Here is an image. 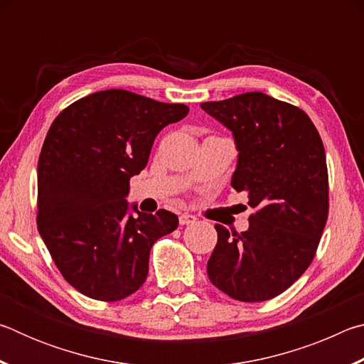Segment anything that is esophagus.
<instances>
[{
	"mask_svg": "<svg viewBox=\"0 0 364 364\" xmlns=\"http://www.w3.org/2000/svg\"><path fill=\"white\" fill-rule=\"evenodd\" d=\"M178 220H180V225H191V223H194V221L197 220L194 215H189V213H181L180 217H178Z\"/></svg>",
	"mask_w": 364,
	"mask_h": 364,
	"instance_id": "34e87169",
	"label": "esophagus"
}]
</instances>
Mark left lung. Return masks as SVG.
Returning a JSON list of instances; mask_svg holds the SVG:
<instances>
[{
  "label": "left lung",
  "instance_id": "left-lung-1",
  "mask_svg": "<svg viewBox=\"0 0 364 364\" xmlns=\"http://www.w3.org/2000/svg\"><path fill=\"white\" fill-rule=\"evenodd\" d=\"M200 107L232 132L239 159L231 186L255 208L247 231L215 225L208 279L234 300L274 299L310 267L328 221L321 136L304 110L258 91Z\"/></svg>",
  "mask_w": 364,
  "mask_h": 364
}]
</instances>
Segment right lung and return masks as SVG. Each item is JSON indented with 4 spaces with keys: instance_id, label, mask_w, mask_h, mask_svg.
I'll use <instances>...</instances> for the list:
<instances>
[{
    "instance_id": "add662e5",
    "label": "right lung",
    "mask_w": 364,
    "mask_h": 364,
    "mask_svg": "<svg viewBox=\"0 0 364 364\" xmlns=\"http://www.w3.org/2000/svg\"><path fill=\"white\" fill-rule=\"evenodd\" d=\"M184 104L127 90L97 91L54 119L38 159L36 226L60 274L95 300L119 301L144 284L154 242L178 228L175 213L128 215L130 178L154 139L188 115Z\"/></svg>"
}]
</instances>
